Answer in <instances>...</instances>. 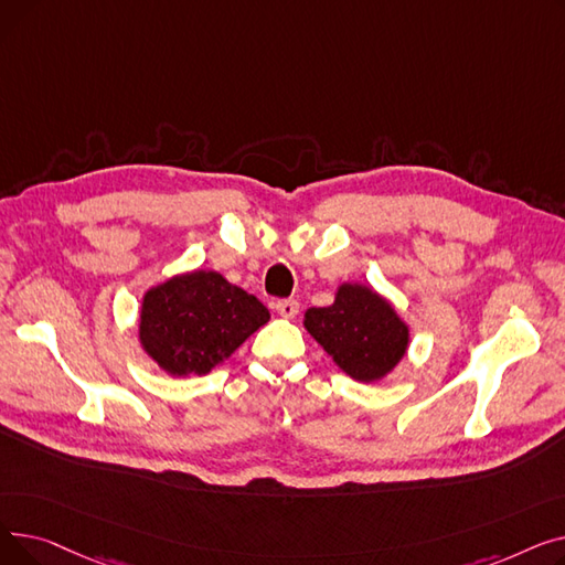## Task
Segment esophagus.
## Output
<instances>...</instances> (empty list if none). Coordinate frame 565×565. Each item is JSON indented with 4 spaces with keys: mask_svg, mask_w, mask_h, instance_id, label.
<instances>
[{
    "mask_svg": "<svg viewBox=\"0 0 565 565\" xmlns=\"http://www.w3.org/2000/svg\"><path fill=\"white\" fill-rule=\"evenodd\" d=\"M277 313L281 316V318H295L300 313V302L298 300H279L277 302Z\"/></svg>",
    "mask_w": 565,
    "mask_h": 565,
    "instance_id": "esophagus-1",
    "label": "esophagus"
}]
</instances>
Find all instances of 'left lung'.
I'll return each instance as SVG.
<instances>
[{
    "label": "left lung",
    "instance_id": "left-lung-1",
    "mask_svg": "<svg viewBox=\"0 0 565 565\" xmlns=\"http://www.w3.org/2000/svg\"><path fill=\"white\" fill-rule=\"evenodd\" d=\"M309 334L350 377L373 382L387 375L407 350V324L392 305L360 284H343L330 307L305 313Z\"/></svg>",
    "mask_w": 565,
    "mask_h": 565
}]
</instances>
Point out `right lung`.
Segmentation results:
<instances>
[{
    "instance_id": "right-lung-1",
    "label": "right lung",
    "mask_w": 565,
    "mask_h": 565,
    "mask_svg": "<svg viewBox=\"0 0 565 565\" xmlns=\"http://www.w3.org/2000/svg\"><path fill=\"white\" fill-rule=\"evenodd\" d=\"M267 320L270 311L254 295L196 270L146 292L139 339L167 373L205 375Z\"/></svg>"
}]
</instances>
